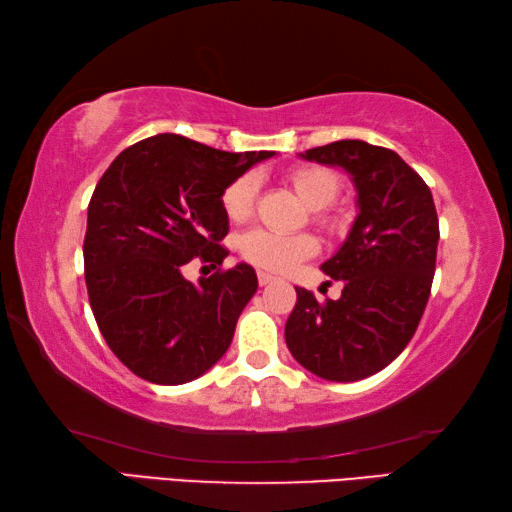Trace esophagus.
I'll return each instance as SVG.
<instances>
[{"label": "esophagus", "instance_id": "1", "mask_svg": "<svg viewBox=\"0 0 512 512\" xmlns=\"http://www.w3.org/2000/svg\"><path fill=\"white\" fill-rule=\"evenodd\" d=\"M257 282H259V287H266V284L273 282V275H268L264 271H257Z\"/></svg>", "mask_w": 512, "mask_h": 512}]
</instances>
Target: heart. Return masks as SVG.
I'll return each mask as SVG.
<instances>
[{"instance_id": "heart-1", "label": "heart", "mask_w": 512, "mask_h": 512, "mask_svg": "<svg viewBox=\"0 0 512 512\" xmlns=\"http://www.w3.org/2000/svg\"><path fill=\"white\" fill-rule=\"evenodd\" d=\"M289 185L300 196V201L314 210V221L323 228H336V219L327 212L339 194V176L332 169L305 164L287 173ZM257 198V176L244 173L228 183L221 194V210L232 223H244L255 210ZM239 253L246 262L255 264L264 271H284L291 264L300 262L316 253V239L309 235L282 237L268 230H250L239 239Z\"/></svg>"}]
</instances>
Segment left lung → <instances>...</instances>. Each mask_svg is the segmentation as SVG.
Returning <instances> with one entry per match:
<instances>
[{"label":"left lung","mask_w":512,"mask_h":512,"mask_svg":"<svg viewBox=\"0 0 512 512\" xmlns=\"http://www.w3.org/2000/svg\"><path fill=\"white\" fill-rule=\"evenodd\" d=\"M300 158L348 171L359 214L339 253L323 264L343 282L341 298L318 302L298 287L284 339L314 375L359 381L400 357L420 325L436 271V205L427 183L384 146L341 140Z\"/></svg>","instance_id":"obj_1"}]
</instances>
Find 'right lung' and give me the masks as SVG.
<instances>
[{"mask_svg":"<svg viewBox=\"0 0 512 512\" xmlns=\"http://www.w3.org/2000/svg\"><path fill=\"white\" fill-rule=\"evenodd\" d=\"M273 151L228 153L162 133L128 146L88 205L85 284L108 348L137 377L187 384L230 348L239 314L257 291L255 268L185 280L194 257H228L221 194Z\"/></svg>","mask_w":512,"mask_h":512,"instance_id":"right-lung-1","label":"right lung"}]
</instances>
